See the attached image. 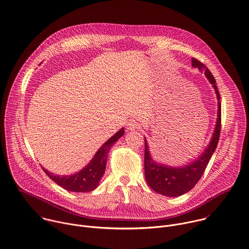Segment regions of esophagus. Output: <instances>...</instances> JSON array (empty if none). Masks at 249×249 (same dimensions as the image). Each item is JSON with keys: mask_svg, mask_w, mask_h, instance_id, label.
I'll return each instance as SVG.
<instances>
[{"mask_svg": "<svg viewBox=\"0 0 249 249\" xmlns=\"http://www.w3.org/2000/svg\"><path fill=\"white\" fill-rule=\"evenodd\" d=\"M139 124L135 121V120H130V121H128V123H127V129L128 130H136V129H138L139 128Z\"/></svg>", "mask_w": 249, "mask_h": 249, "instance_id": "esophagus-1", "label": "esophagus"}]
</instances>
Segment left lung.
<instances>
[{
	"label": "left lung",
	"instance_id": "left-lung-1",
	"mask_svg": "<svg viewBox=\"0 0 249 249\" xmlns=\"http://www.w3.org/2000/svg\"><path fill=\"white\" fill-rule=\"evenodd\" d=\"M192 65L195 68H198L200 72L204 71L206 78L215 90L218 100L217 121L210 142L205 150L195 161L187 165L185 164L184 166L173 167L154 161L150 156L148 144L144 138V177L146 183L155 193L165 196H180L190 192L196 185L203 175L219 142L221 131V103L215 78L209 69L196 58L192 59Z\"/></svg>",
	"mask_w": 249,
	"mask_h": 249
}]
</instances>
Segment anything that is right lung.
I'll return each instance as SVG.
<instances>
[{"label": "right lung", "instance_id": "obj_1", "mask_svg": "<svg viewBox=\"0 0 249 249\" xmlns=\"http://www.w3.org/2000/svg\"><path fill=\"white\" fill-rule=\"evenodd\" d=\"M124 135V128H121L109 140H107L96 152L88 165L72 175L59 176L50 173L42 167L45 173L61 188L75 193H88L94 191L100 185V182L105 174L107 159L112 145Z\"/></svg>", "mask_w": 249, "mask_h": 249}]
</instances>
